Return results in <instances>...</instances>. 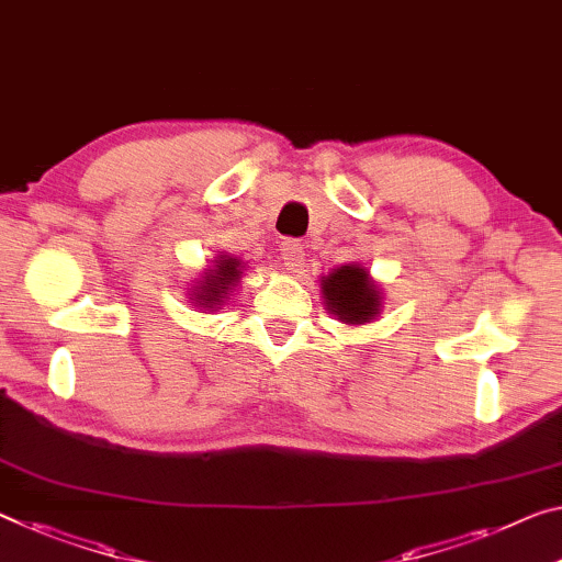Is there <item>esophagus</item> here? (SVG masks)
Instances as JSON below:
<instances>
[{"label":"esophagus","mask_w":562,"mask_h":562,"mask_svg":"<svg viewBox=\"0 0 562 562\" xmlns=\"http://www.w3.org/2000/svg\"><path fill=\"white\" fill-rule=\"evenodd\" d=\"M281 261H283V266H286V269L291 271V273H299L301 269H304V261H306V251H304V246L299 244V240H293V238H286V240H281Z\"/></svg>","instance_id":"1"}]
</instances>
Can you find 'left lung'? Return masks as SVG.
Segmentation results:
<instances>
[{"label":"left lung","instance_id":"left-lung-1","mask_svg":"<svg viewBox=\"0 0 562 562\" xmlns=\"http://www.w3.org/2000/svg\"><path fill=\"white\" fill-rule=\"evenodd\" d=\"M318 286H322V299L329 314L347 326L374 322L384 308L382 289L361 263L336 266L329 276L318 279Z\"/></svg>","mask_w":562,"mask_h":562}]
</instances>
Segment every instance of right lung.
<instances>
[{"instance_id":"obj_1","label":"right lung","mask_w":562,"mask_h":562,"mask_svg":"<svg viewBox=\"0 0 562 562\" xmlns=\"http://www.w3.org/2000/svg\"><path fill=\"white\" fill-rule=\"evenodd\" d=\"M246 271V263L236 256L228 254H218L213 256V261L209 269L201 273V279H195L191 283V304L198 306L201 311H218L226 301H231L233 293H236L240 276Z\"/></svg>"}]
</instances>
